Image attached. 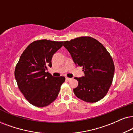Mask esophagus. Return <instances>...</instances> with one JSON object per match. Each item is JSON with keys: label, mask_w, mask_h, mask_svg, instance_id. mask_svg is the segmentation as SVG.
<instances>
[{"label": "esophagus", "mask_w": 133, "mask_h": 133, "mask_svg": "<svg viewBox=\"0 0 133 133\" xmlns=\"http://www.w3.org/2000/svg\"><path fill=\"white\" fill-rule=\"evenodd\" d=\"M70 78H69V77H65V80H70Z\"/></svg>", "instance_id": "obj_1"}]
</instances>
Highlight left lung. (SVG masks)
<instances>
[{"label": "left lung", "mask_w": 133, "mask_h": 133, "mask_svg": "<svg viewBox=\"0 0 133 133\" xmlns=\"http://www.w3.org/2000/svg\"><path fill=\"white\" fill-rule=\"evenodd\" d=\"M75 64L83 67L85 77H75L78 85L75 96L87 102L99 101L111 86L115 66L110 53L95 38L80 37L64 42Z\"/></svg>", "instance_id": "left-lung-1"}]
</instances>
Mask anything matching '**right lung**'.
<instances>
[{"label":"right lung","mask_w":133,"mask_h":133,"mask_svg":"<svg viewBox=\"0 0 133 133\" xmlns=\"http://www.w3.org/2000/svg\"><path fill=\"white\" fill-rule=\"evenodd\" d=\"M63 45V42L36 40L20 56L15 78L25 98L34 106L46 107L58 97L65 77H53L46 70L52 66V57Z\"/></svg>","instance_id":"right-lung-1"}]
</instances>
